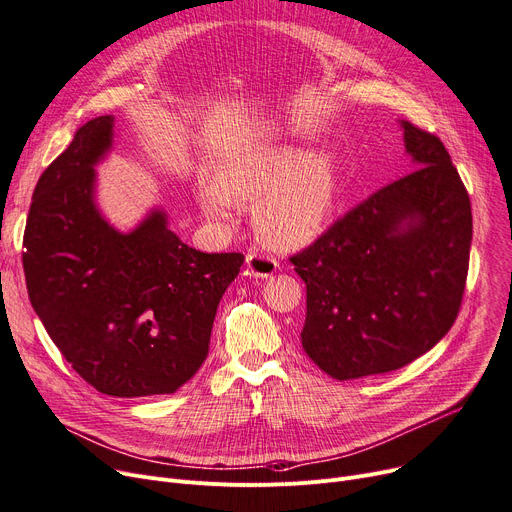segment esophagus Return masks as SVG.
<instances>
[{"instance_id":"1","label":"esophagus","mask_w":512,"mask_h":512,"mask_svg":"<svg viewBox=\"0 0 512 512\" xmlns=\"http://www.w3.org/2000/svg\"><path fill=\"white\" fill-rule=\"evenodd\" d=\"M247 270L255 278H270L272 274L278 272V261L270 255L251 253L247 255Z\"/></svg>"}]
</instances>
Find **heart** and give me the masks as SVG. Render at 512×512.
I'll return each instance as SVG.
<instances>
[{
  "label": "heart",
  "mask_w": 512,
  "mask_h": 512,
  "mask_svg": "<svg viewBox=\"0 0 512 512\" xmlns=\"http://www.w3.org/2000/svg\"><path fill=\"white\" fill-rule=\"evenodd\" d=\"M342 188L334 155L297 147H259L203 182L199 205L213 224L230 226L236 203H255L257 236L274 249H299L328 226Z\"/></svg>",
  "instance_id": "1"
}]
</instances>
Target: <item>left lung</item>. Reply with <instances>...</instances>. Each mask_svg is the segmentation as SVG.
Returning a JSON list of instances; mask_svg holds the SVG:
<instances>
[{"label":"left lung","instance_id":"8db88e82","mask_svg":"<svg viewBox=\"0 0 512 512\" xmlns=\"http://www.w3.org/2000/svg\"><path fill=\"white\" fill-rule=\"evenodd\" d=\"M398 124L415 170L290 257L307 286L303 348L340 382L419 359L452 328L465 292L469 195L442 141Z\"/></svg>","mask_w":512,"mask_h":512}]
</instances>
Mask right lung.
Returning a JSON list of instances; mask_svg holds the SVG:
<instances>
[{
	"label": "right lung",
	"mask_w": 512,
	"mask_h": 512,
	"mask_svg": "<svg viewBox=\"0 0 512 512\" xmlns=\"http://www.w3.org/2000/svg\"><path fill=\"white\" fill-rule=\"evenodd\" d=\"M114 116L80 126L41 174L24 230L29 299L72 369L107 396L172 394L207 359L215 311L245 261L201 253L151 207L118 230L97 203Z\"/></svg>",
	"instance_id": "add662e5"
}]
</instances>
